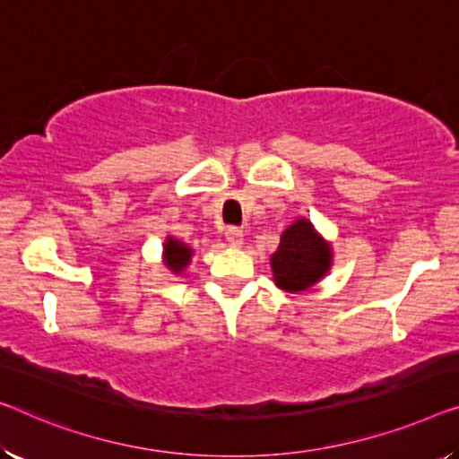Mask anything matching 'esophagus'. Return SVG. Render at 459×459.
Here are the masks:
<instances>
[{
  "instance_id": "esophagus-1",
  "label": "esophagus",
  "mask_w": 459,
  "mask_h": 459,
  "mask_svg": "<svg viewBox=\"0 0 459 459\" xmlns=\"http://www.w3.org/2000/svg\"><path fill=\"white\" fill-rule=\"evenodd\" d=\"M224 237H227V241H229V245H232V247H241L243 230L238 227H229L227 232H224Z\"/></svg>"
}]
</instances>
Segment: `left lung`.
Here are the masks:
<instances>
[{
  "instance_id": "1",
  "label": "left lung",
  "mask_w": 459,
  "mask_h": 459,
  "mask_svg": "<svg viewBox=\"0 0 459 459\" xmlns=\"http://www.w3.org/2000/svg\"><path fill=\"white\" fill-rule=\"evenodd\" d=\"M270 264L278 289L286 292H303L309 290L330 272L332 247L321 238L307 218H299L282 232Z\"/></svg>"
}]
</instances>
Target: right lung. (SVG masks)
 Segmentation results:
<instances>
[{
	"label": "right lung",
	"mask_w": 459,
	"mask_h": 459,
	"mask_svg": "<svg viewBox=\"0 0 459 459\" xmlns=\"http://www.w3.org/2000/svg\"><path fill=\"white\" fill-rule=\"evenodd\" d=\"M191 255H194V249L173 237H169L167 243H164V265L170 272L179 273L186 270L191 262Z\"/></svg>",
	"instance_id": "obj_1"
}]
</instances>
